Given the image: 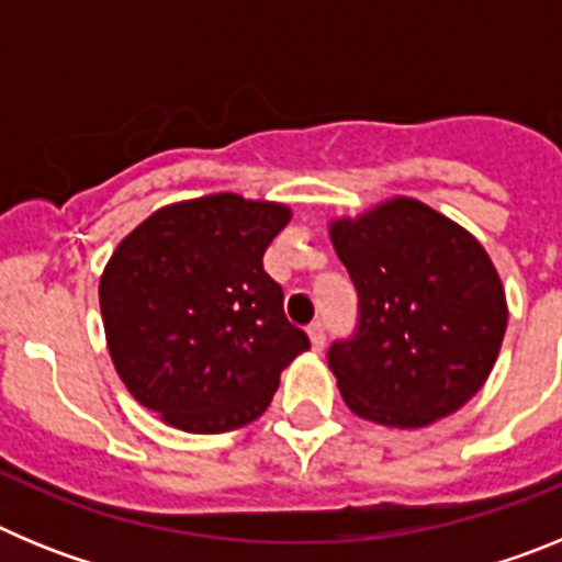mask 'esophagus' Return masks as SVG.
Wrapping results in <instances>:
<instances>
[{"mask_svg":"<svg viewBox=\"0 0 562 562\" xmlns=\"http://www.w3.org/2000/svg\"><path fill=\"white\" fill-rule=\"evenodd\" d=\"M306 331H310L312 349H315V351H321V349H324V346H326V326L321 324V321H317V324H312L310 329H306Z\"/></svg>","mask_w":562,"mask_h":562,"instance_id":"1","label":"esophagus"}]
</instances>
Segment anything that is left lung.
<instances>
[{"instance_id": "1", "label": "left lung", "mask_w": 562, "mask_h": 562, "mask_svg": "<svg viewBox=\"0 0 562 562\" xmlns=\"http://www.w3.org/2000/svg\"><path fill=\"white\" fill-rule=\"evenodd\" d=\"M357 290V326L326 351L362 419L422 428L484 385L506 331V297L484 247L416 200L331 225Z\"/></svg>"}]
</instances>
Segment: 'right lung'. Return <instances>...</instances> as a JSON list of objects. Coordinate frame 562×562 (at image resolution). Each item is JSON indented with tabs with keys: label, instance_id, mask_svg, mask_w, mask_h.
I'll list each match as a JSON object with an SVG mask.
<instances>
[{
	"label": "right lung",
	"instance_id": "1",
	"mask_svg": "<svg viewBox=\"0 0 562 562\" xmlns=\"http://www.w3.org/2000/svg\"><path fill=\"white\" fill-rule=\"evenodd\" d=\"M290 211L236 193L168 205L134 227L101 278L109 355L143 408L188 434L258 419L310 337L284 315L265 250Z\"/></svg>",
	"mask_w": 562,
	"mask_h": 562
}]
</instances>
